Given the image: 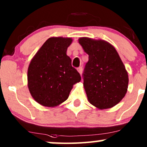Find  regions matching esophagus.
Returning a JSON list of instances; mask_svg holds the SVG:
<instances>
[{
	"label": "esophagus",
	"instance_id": "1",
	"mask_svg": "<svg viewBox=\"0 0 147 147\" xmlns=\"http://www.w3.org/2000/svg\"><path fill=\"white\" fill-rule=\"evenodd\" d=\"M82 69H83V68H82V67H79L77 69V70H78V71L79 72L80 74H82Z\"/></svg>",
	"mask_w": 147,
	"mask_h": 147
}]
</instances>
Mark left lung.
I'll return each instance as SVG.
<instances>
[{"label":"left lung","mask_w":147,"mask_h":147,"mask_svg":"<svg viewBox=\"0 0 147 147\" xmlns=\"http://www.w3.org/2000/svg\"><path fill=\"white\" fill-rule=\"evenodd\" d=\"M88 55L83 74L84 87L89 102L98 109L116 105L125 96L128 74L113 46L103 40L80 38Z\"/></svg>","instance_id":"1"}]
</instances>
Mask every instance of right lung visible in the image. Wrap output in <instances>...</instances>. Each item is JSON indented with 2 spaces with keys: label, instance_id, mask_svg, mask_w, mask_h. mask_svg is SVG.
<instances>
[{
  "label": "right lung",
  "instance_id": "right-lung-1",
  "mask_svg": "<svg viewBox=\"0 0 147 147\" xmlns=\"http://www.w3.org/2000/svg\"><path fill=\"white\" fill-rule=\"evenodd\" d=\"M71 38L51 37L36 53L28 69V86L38 103L54 107L65 101L81 76L71 66L67 50Z\"/></svg>",
  "mask_w": 147,
  "mask_h": 147
}]
</instances>
